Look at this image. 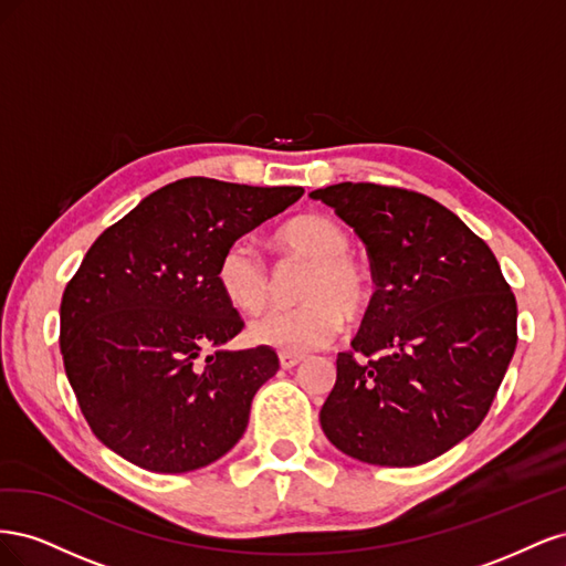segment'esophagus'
Returning <instances> with one entry per match:
<instances>
[{
  "instance_id": "esophagus-1",
  "label": "esophagus",
  "mask_w": 566,
  "mask_h": 566,
  "mask_svg": "<svg viewBox=\"0 0 566 566\" xmlns=\"http://www.w3.org/2000/svg\"><path fill=\"white\" fill-rule=\"evenodd\" d=\"M279 361H281V368H295L300 361H302V356H297V354H279Z\"/></svg>"
}]
</instances>
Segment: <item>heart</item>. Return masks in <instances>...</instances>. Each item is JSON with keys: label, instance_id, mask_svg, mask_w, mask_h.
Returning <instances> with one entry per match:
<instances>
[{"label": "heart", "instance_id": "heart-1", "mask_svg": "<svg viewBox=\"0 0 566 566\" xmlns=\"http://www.w3.org/2000/svg\"><path fill=\"white\" fill-rule=\"evenodd\" d=\"M283 262H306L310 269L297 283L302 302L290 310L269 312L250 325L256 345L281 354H304L325 347L342 323L361 314L373 295L368 269L349 254L352 238L339 221L325 214L290 219L273 235ZM219 293L235 312H264L276 293V279L256 250L243 241L227 248L217 264Z\"/></svg>", "mask_w": 566, "mask_h": 566}]
</instances>
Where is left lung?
<instances>
[{
	"label": "left lung",
	"instance_id": "1",
	"mask_svg": "<svg viewBox=\"0 0 566 566\" xmlns=\"http://www.w3.org/2000/svg\"><path fill=\"white\" fill-rule=\"evenodd\" d=\"M361 238L375 293L321 408L335 449L413 468L472 434L517 347V302L491 248L416 191L380 184L310 193Z\"/></svg>",
	"mask_w": 566,
	"mask_h": 566
}]
</instances>
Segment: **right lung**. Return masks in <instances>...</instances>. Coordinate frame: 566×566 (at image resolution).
I'll use <instances>...</instances> for the list:
<instances>
[{
  "instance_id": "add662e5",
  "label": "right lung",
  "mask_w": 566,
  "mask_h": 566,
  "mask_svg": "<svg viewBox=\"0 0 566 566\" xmlns=\"http://www.w3.org/2000/svg\"><path fill=\"white\" fill-rule=\"evenodd\" d=\"M302 193L188 177L96 238L61 300V354L84 420L111 451L179 474L210 465L243 437L279 356L221 349L243 318L219 293L217 264Z\"/></svg>"
}]
</instances>
